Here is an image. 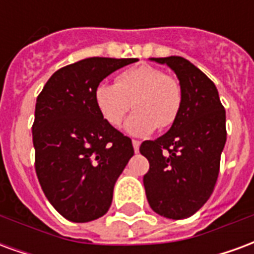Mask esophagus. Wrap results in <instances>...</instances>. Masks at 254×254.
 Returning a JSON list of instances; mask_svg holds the SVG:
<instances>
[{
    "label": "esophagus",
    "mask_w": 254,
    "mask_h": 254,
    "mask_svg": "<svg viewBox=\"0 0 254 254\" xmlns=\"http://www.w3.org/2000/svg\"><path fill=\"white\" fill-rule=\"evenodd\" d=\"M133 148H134V152H138V149H140V141L138 140H133Z\"/></svg>",
    "instance_id": "34e87169"
}]
</instances>
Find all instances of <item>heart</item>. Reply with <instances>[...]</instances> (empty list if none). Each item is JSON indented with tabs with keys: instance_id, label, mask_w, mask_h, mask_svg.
Masks as SVG:
<instances>
[{
	"instance_id": "1",
	"label": "heart",
	"mask_w": 254,
	"mask_h": 254,
	"mask_svg": "<svg viewBox=\"0 0 254 254\" xmlns=\"http://www.w3.org/2000/svg\"><path fill=\"white\" fill-rule=\"evenodd\" d=\"M94 99L102 117L113 127L121 125L133 106L136 113L125 129L133 136H147L156 127L166 129L177 121L182 89L180 81L160 67L140 64L120 73L114 84H98Z\"/></svg>"
}]
</instances>
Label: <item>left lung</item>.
<instances>
[{
  "instance_id": "8db88e82",
  "label": "left lung",
  "mask_w": 254,
  "mask_h": 254,
  "mask_svg": "<svg viewBox=\"0 0 254 254\" xmlns=\"http://www.w3.org/2000/svg\"><path fill=\"white\" fill-rule=\"evenodd\" d=\"M180 80L182 107L169 132L147 140L140 152L149 162L144 188L149 207L169 219L196 213L212 194L226 144V111L215 84L188 60L151 58Z\"/></svg>"
}]
</instances>
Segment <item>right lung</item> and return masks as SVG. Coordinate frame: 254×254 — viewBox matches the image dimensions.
<instances>
[{"label": "right lung", "mask_w": 254, "mask_h": 254, "mask_svg": "<svg viewBox=\"0 0 254 254\" xmlns=\"http://www.w3.org/2000/svg\"><path fill=\"white\" fill-rule=\"evenodd\" d=\"M136 58L92 57L58 69L35 106L32 141L42 190L64 218L84 223L103 216L118 177L132 158V140L95 105L98 84Z\"/></svg>", "instance_id": "right-lung-1"}]
</instances>
